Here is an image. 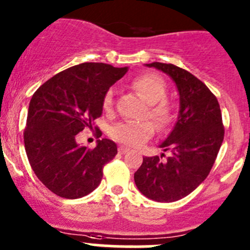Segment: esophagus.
<instances>
[{"instance_id": "34e87169", "label": "esophagus", "mask_w": 250, "mask_h": 250, "mask_svg": "<svg viewBox=\"0 0 250 250\" xmlns=\"http://www.w3.org/2000/svg\"><path fill=\"white\" fill-rule=\"evenodd\" d=\"M129 151H130V148L125 147V146H119V153H121V155L129 152Z\"/></svg>"}]
</instances>
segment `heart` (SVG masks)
<instances>
[{"instance_id":"b5f03b06","label":"heart","mask_w":250,"mask_h":250,"mask_svg":"<svg viewBox=\"0 0 250 250\" xmlns=\"http://www.w3.org/2000/svg\"><path fill=\"white\" fill-rule=\"evenodd\" d=\"M132 88L140 94L141 98L145 100L148 107V118L156 124L159 129H165L172 121V107L166 102L165 97L167 94V88L165 80L160 75L153 73H145L137 75L131 83ZM103 106L105 110H110L113 106V90H109L105 94L103 100ZM110 135L113 139L121 144L129 146H139L147 141L153 135L152 124L145 123H131L124 121L114 125L110 129Z\"/></svg>"}]
</instances>
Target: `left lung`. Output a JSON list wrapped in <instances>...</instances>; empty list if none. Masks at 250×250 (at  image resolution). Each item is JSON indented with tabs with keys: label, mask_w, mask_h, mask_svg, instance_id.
Listing matches in <instances>:
<instances>
[{
	"label": "left lung",
	"mask_w": 250,
	"mask_h": 250,
	"mask_svg": "<svg viewBox=\"0 0 250 250\" xmlns=\"http://www.w3.org/2000/svg\"><path fill=\"white\" fill-rule=\"evenodd\" d=\"M167 74L176 84L180 110L172 131L160 144L170 157H144L135 172L139 191L156 202H175L206 180L224 137L218 100L200 79L173 64H145Z\"/></svg>",
	"instance_id": "1"
}]
</instances>
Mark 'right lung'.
<instances>
[{"label": "right lung", "mask_w": 250, "mask_h": 250, "mask_svg": "<svg viewBox=\"0 0 250 250\" xmlns=\"http://www.w3.org/2000/svg\"><path fill=\"white\" fill-rule=\"evenodd\" d=\"M127 69L105 63L78 64L50 78L33 94L24 147L32 170L57 196L80 198L102 182L103 167L118 153L116 144L102 139L90 150L75 137L102 116L105 94Z\"/></svg>", "instance_id": "add662e5"}]
</instances>
